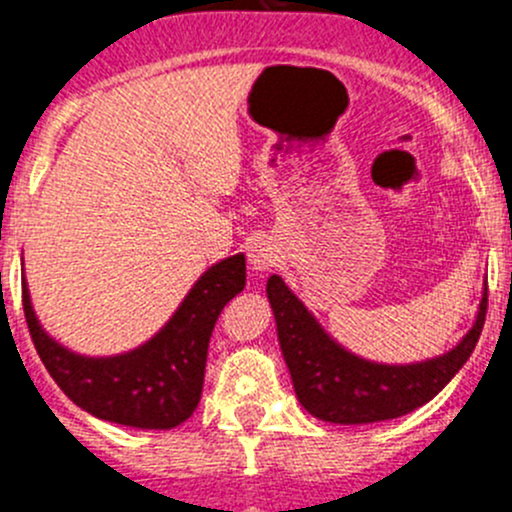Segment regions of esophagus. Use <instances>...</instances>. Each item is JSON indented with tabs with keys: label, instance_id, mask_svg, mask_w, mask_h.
<instances>
[{
	"label": "esophagus",
	"instance_id": "1",
	"mask_svg": "<svg viewBox=\"0 0 512 512\" xmlns=\"http://www.w3.org/2000/svg\"><path fill=\"white\" fill-rule=\"evenodd\" d=\"M247 257H250V267L255 272H267L270 267H275L277 262L275 250H272L267 242H255V245L250 247V252H247Z\"/></svg>",
	"mask_w": 512,
	"mask_h": 512
}]
</instances>
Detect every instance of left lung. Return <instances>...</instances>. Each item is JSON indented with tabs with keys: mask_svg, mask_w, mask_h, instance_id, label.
<instances>
[{
	"mask_svg": "<svg viewBox=\"0 0 512 512\" xmlns=\"http://www.w3.org/2000/svg\"><path fill=\"white\" fill-rule=\"evenodd\" d=\"M267 297L299 404L322 421L347 426L399 418L431 401L473 354L488 309L485 292L476 324L448 354L421 364L389 366L359 359L329 339L282 277L267 280Z\"/></svg>",
	"mask_w": 512,
	"mask_h": 512,
	"instance_id": "8db88e82",
	"label": "left lung"
}]
</instances>
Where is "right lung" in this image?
Returning <instances> with one entry per match:
<instances>
[{
    "label": "right lung",
    "mask_w": 512,
    "mask_h": 512,
    "mask_svg": "<svg viewBox=\"0 0 512 512\" xmlns=\"http://www.w3.org/2000/svg\"><path fill=\"white\" fill-rule=\"evenodd\" d=\"M242 287L245 257H227L195 282L173 319L151 342L108 359L79 356L49 339L34 317L27 282L22 285V304L36 354L76 406L103 421L165 431L198 409L213 327Z\"/></svg>",
    "instance_id": "obj_1"
}]
</instances>
